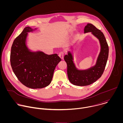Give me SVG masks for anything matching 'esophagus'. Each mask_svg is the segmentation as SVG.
Masks as SVG:
<instances>
[{"label": "esophagus", "mask_w": 123, "mask_h": 123, "mask_svg": "<svg viewBox=\"0 0 123 123\" xmlns=\"http://www.w3.org/2000/svg\"><path fill=\"white\" fill-rule=\"evenodd\" d=\"M64 54L63 52H60L59 54V57L61 58V60H63L64 59Z\"/></svg>", "instance_id": "esophagus-1"}]
</instances>
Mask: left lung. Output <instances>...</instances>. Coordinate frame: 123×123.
<instances>
[{"mask_svg": "<svg viewBox=\"0 0 123 123\" xmlns=\"http://www.w3.org/2000/svg\"><path fill=\"white\" fill-rule=\"evenodd\" d=\"M91 32L99 41L100 51L94 66L86 69H78L74 63V55L71 51L64 56L67 64V74L69 81L75 86L91 85L100 78L106 66L109 56V46L103 33L91 23L84 28V33Z\"/></svg>", "mask_w": 123, "mask_h": 123, "instance_id": "left-lung-1", "label": "left lung"}]
</instances>
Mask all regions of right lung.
<instances>
[{
	"label": "right lung",
	"instance_id": "obj_1",
	"mask_svg": "<svg viewBox=\"0 0 123 123\" xmlns=\"http://www.w3.org/2000/svg\"><path fill=\"white\" fill-rule=\"evenodd\" d=\"M36 29L25 27L13 41L10 55L12 71L19 81L31 89H41L50 83L55 68L61 61L57 54L32 51L27 46L28 32Z\"/></svg>",
	"mask_w": 123,
	"mask_h": 123
}]
</instances>
